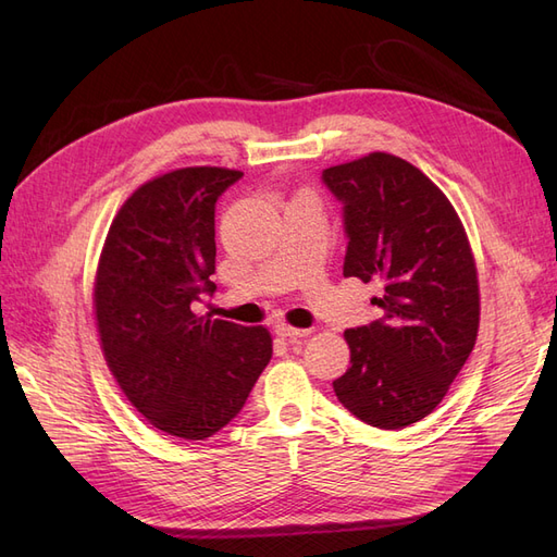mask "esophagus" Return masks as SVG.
I'll list each match as a JSON object with an SVG mask.
<instances>
[{
    "label": "esophagus",
    "mask_w": 557,
    "mask_h": 557,
    "mask_svg": "<svg viewBox=\"0 0 557 557\" xmlns=\"http://www.w3.org/2000/svg\"><path fill=\"white\" fill-rule=\"evenodd\" d=\"M276 334L285 342H297V339H305V336L311 334V330H299V327H290V325H276Z\"/></svg>",
    "instance_id": "1"
}]
</instances>
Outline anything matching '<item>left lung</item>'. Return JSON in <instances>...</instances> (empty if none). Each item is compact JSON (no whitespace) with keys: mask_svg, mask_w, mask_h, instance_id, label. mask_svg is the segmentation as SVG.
<instances>
[{"mask_svg":"<svg viewBox=\"0 0 557 557\" xmlns=\"http://www.w3.org/2000/svg\"><path fill=\"white\" fill-rule=\"evenodd\" d=\"M344 211V276L379 281V320L344 332L334 393L362 423L399 430L436 409L479 332L469 242L446 195L407 160L369 153L323 172Z\"/></svg>","mask_w":557,"mask_h":557,"instance_id":"left-lung-1","label":"left lung"}]
</instances>
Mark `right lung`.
<instances>
[{"label": "right lung", "mask_w": 557, "mask_h": 557, "mask_svg": "<svg viewBox=\"0 0 557 557\" xmlns=\"http://www.w3.org/2000/svg\"><path fill=\"white\" fill-rule=\"evenodd\" d=\"M244 174L188 166L144 183L113 218L95 283L107 364L150 425L207 440L272 360L264 327L197 315L215 293V201Z\"/></svg>", "instance_id": "right-lung-1"}]
</instances>
